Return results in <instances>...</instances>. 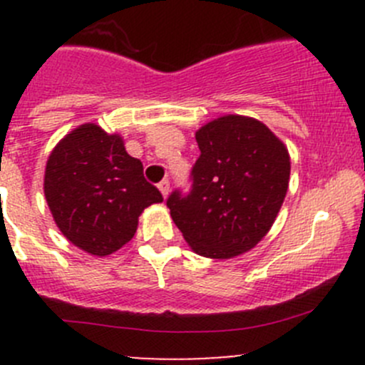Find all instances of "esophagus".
I'll list each match as a JSON object with an SVG mask.
<instances>
[{"label": "esophagus", "mask_w": 365, "mask_h": 365, "mask_svg": "<svg viewBox=\"0 0 365 365\" xmlns=\"http://www.w3.org/2000/svg\"><path fill=\"white\" fill-rule=\"evenodd\" d=\"M159 190L162 192V196L168 197V194H169V182H168V180H162V182L159 183Z\"/></svg>", "instance_id": "1"}]
</instances>
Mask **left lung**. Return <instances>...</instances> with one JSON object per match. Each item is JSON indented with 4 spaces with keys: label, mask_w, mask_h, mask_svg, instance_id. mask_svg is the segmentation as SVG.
<instances>
[{
    "label": "left lung",
    "mask_w": 365,
    "mask_h": 365,
    "mask_svg": "<svg viewBox=\"0 0 365 365\" xmlns=\"http://www.w3.org/2000/svg\"><path fill=\"white\" fill-rule=\"evenodd\" d=\"M196 141L190 192L175 190L168 208L194 252L230 259L270 231L288 192L289 153L267 125L240 114L203 125Z\"/></svg>",
    "instance_id": "1"
}]
</instances>
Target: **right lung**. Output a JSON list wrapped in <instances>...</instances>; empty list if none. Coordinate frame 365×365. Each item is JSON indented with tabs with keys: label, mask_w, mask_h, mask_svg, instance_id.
Returning <instances> with one entry per match:
<instances>
[{
	"label": "right lung",
	"mask_w": 365,
	"mask_h": 365,
	"mask_svg": "<svg viewBox=\"0 0 365 365\" xmlns=\"http://www.w3.org/2000/svg\"><path fill=\"white\" fill-rule=\"evenodd\" d=\"M43 194L61 233L76 247L108 256L132 240L143 210L162 203L146 182L143 164L127 153L123 139L95 123L65 135L51 152Z\"/></svg>",
	"instance_id": "obj_1"
}]
</instances>
